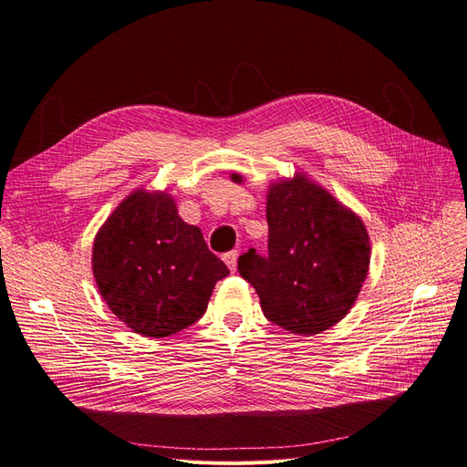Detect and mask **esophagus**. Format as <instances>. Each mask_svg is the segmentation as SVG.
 <instances>
[{"label":"esophagus","instance_id":"34e87169","mask_svg":"<svg viewBox=\"0 0 467 467\" xmlns=\"http://www.w3.org/2000/svg\"><path fill=\"white\" fill-rule=\"evenodd\" d=\"M223 260H224V264L229 265L231 272H234V269H236V260H238V252H236V250H231V252H227V254L223 255Z\"/></svg>","mask_w":467,"mask_h":467}]
</instances>
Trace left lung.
Here are the masks:
<instances>
[{
	"label": "left lung",
	"instance_id": "8db88e82",
	"mask_svg": "<svg viewBox=\"0 0 467 467\" xmlns=\"http://www.w3.org/2000/svg\"><path fill=\"white\" fill-rule=\"evenodd\" d=\"M265 217L267 255L250 248L238 274L269 322L298 336L326 332L351 310L367 279V227L305 174L269 186Z\"/></svg>",
	"mask_w": 467,
	"mask_h": 467
}]
</instances>
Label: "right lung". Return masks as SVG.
I'll list each match as a JSON object with an SVG mask.
<instances>
[{"label":"right lung","instance_id":"1","mask_svg":"<svg viewBox=\"0 0 467 467\" xmlns=\"http://www.w3.org/2000/svg\"><path fill=\"white\" fill-rule=\"evenodd\" d=\"M93 274L118 320L145 337H169L202 318L229 269L167 192L135 190L97 233Z\"/></svg>","mask_w":467,"mask_h":467}]
</instances>
